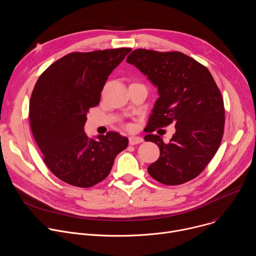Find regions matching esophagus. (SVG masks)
<instances>
[{
	"label": "esophagus",
	"instance_id": "34e87169",
	"mask_svg": "<svg viewBox=\"0 0 256 256\" xmlns=\"http://www.w3.org/2000/svg\"><path fill=\"white\" fill-rule=\"evenodd\" d=\"M128 142H130V144L134 146V144H140L142 142V138H140V136H132L128 138Z\"/></svg>",
	"mask_w": 256,
	"mask_h": 256
}]
</instances>
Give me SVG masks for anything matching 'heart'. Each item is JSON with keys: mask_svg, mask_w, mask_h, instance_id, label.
<instances>
[{"mask_svg": "<svg viewBox=\"0 0 256 256\" xmlns=\"http://www.w3.org/2000/svg\"><path fill=\"white\" fill-rule=\"evenodd\" d=\"M128 128H130V126H128Z\"/></svg>", "mask_w": 256, "mask_h": 256, "instance_id": "obj_1", "label": "heart"}]
</instances>
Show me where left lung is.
<instances>
[{
  "label": "left lung",
  "mask_w": 256,
  "mask_h": 256,
  "mask_svg": "<svg viewBox=\"0 0 256 256\" xmlns=\"http://www.w3.org/2000/svg\"><path fill=\"white\" fill-rule=\"evenodd\" d=\"M126 62L136 66L158 87L144 140L155 142L159 159L149 174L165 186H179L198 176L216 153L224 134L225 107L210 70L179 52L138 48ZM174 124L176 132L165 144L150 132Z\"/></svg>",
  "instance_id": "obj_1"
}]
</instances>
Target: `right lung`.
Instances as JSON below:
<instances>
[{
	"mask_svg": "<svg viewBox=\"0 0 256 256\" xmlns=\"http://www.w3.org/2000/svg\"><path fill=\"white\" fill-rule=\"evenodd\" d=\"M130 48L70 52L52 64L36 82L29 122L48 168L68 184L88 188L110 173L128 144L116 132L88 138L87 114L100 102L105 82Z\"/></svg>",
	"mask_w": 256,
	"mask_h": 256,
	"instance_id": "1",
	"label": "right lung"
}]
</instances>
